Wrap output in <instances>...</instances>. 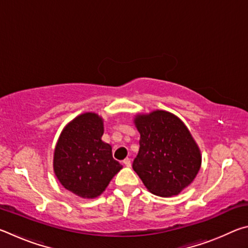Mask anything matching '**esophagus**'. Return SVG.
<instances>
[{"mask_svg": "<svg viewBox=\"0 0 248 248\" xmlns=\"http://www.w3.org/2000/svg\"><path fill=\"white\" fill-rule=\"evenodd\" d=\"M124 164L125 165V166H127V167H130V166H131V159H130V158H124Z\"/></svg>", "mask_w": 248, "mask_h": 248, "instance_id": "esophagus-1", "label": "esophagus"}]
</instances>
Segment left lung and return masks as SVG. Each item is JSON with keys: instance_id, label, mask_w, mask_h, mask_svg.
Masks as SVG:
<instances>
[{"instance_id": "obj_1", "label": "left lung", "mask_w": 248, "mask_h": 248, "mask_svg": "<svg viewBox=\"0 0 248 248\" xmlns=\"http://www.w3.org/2000/svg\"><path fill=\"white\" fill-rule=\"evenodd\" d=\"M140 149L132 169L152 194L171 197L189 186L201 166V153L189 130L165 110L134 117Z\"/></svg>"}]
</instances>
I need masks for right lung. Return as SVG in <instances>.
<instances>
[{
	"instance_id": "obj_1",
	"label": "right lung",
	"mask_w": 248,
	"mask_h": 248,
	"mask_svg": "<svg viewBox=\"0 0 248 248\" xmlns=\"http://www.w3.org/2000/svg\"><path fill=\"white\" fill-rule=\"evenodd\" d=\"M104 121L95 112L78 116L65 125L53 154V170L66 190L81 198L103 194L123 165L102 140Z\"/></svg>"
}]
</instances>
